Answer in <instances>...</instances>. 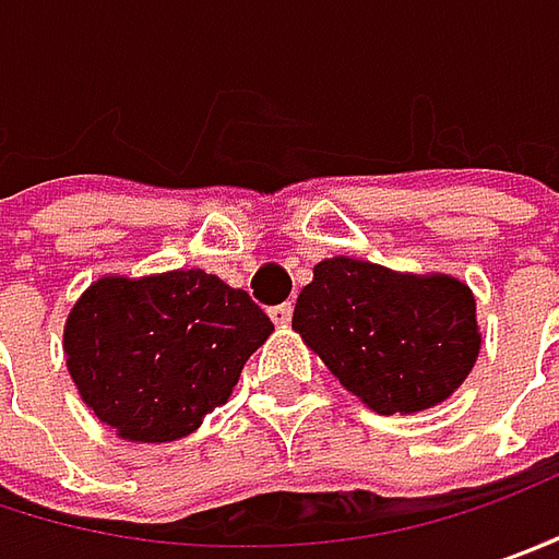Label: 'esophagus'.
I'll use <instances>...</instances> for the list:
<instances>
[{"mask_svg": "<svg viewBox=\"0 0 559 559\" xmlns=\"http://www.w3.org/2000/svg\"><path fill=\"white\" fill-rule=\"evenodd\" d=\"M290 316H294V306H290V304L272 306V309H269V319H272V322H275L278 328L290 325Z\"/></svg>", "mask_w": 559, "mask_h": 559, "instance_id": "esophagus-1", "label": "esophagus"}]
</instances>
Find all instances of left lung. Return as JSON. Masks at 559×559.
Listing matches in <instances>:
<instances>
[{
  "mask_svg": "<svg viewBox=\"0 0 559 559\" xmlns=\"http://www.w3.org/2000/svg\"><path fill=\"white\" fill-rule=\"evenodd\" d=\"M294 331L381 416L444 403L473 372L481 331L469 284L331 255L294 306Z\"/></svg>",
  "mask_w": 559,
  "mask_h": 559,
  "instance_id": "left-lung-1",
  "label": "left lung"
}]
</instances>
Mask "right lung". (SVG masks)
I'll return each instance as SVG.
<instances>
[{"label":"right lung","mask_w":559,"mask_h":559,"mask_svg":"<svg viewBox=\"0 0 559 559\" xmlns=\"http://www.w3.org/2000/svg\"><path fill=\"white\" fill-rule=\"evenodd\" d=\"M275 325L203 269L93 281L64 319V362L81 401L118 438L168 444L228 403Z\"/></svg>","instance_id":"right-lung-1"}]
</instances>
